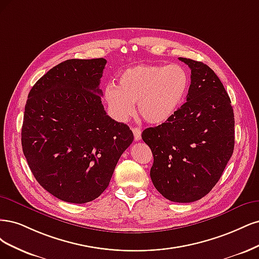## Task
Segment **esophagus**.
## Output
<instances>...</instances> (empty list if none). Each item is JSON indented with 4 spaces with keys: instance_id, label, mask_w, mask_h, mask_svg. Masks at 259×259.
Segmentation results:
<instances>
[{
    "instance_id": "esophagus-1",
    "label": "esophagus",
    "mask_w": 259,
    "mask_h": 259,
    "mask_svg": "<svg viewBox=\"0 0 259 259\" xmlns=\"http://www.w3.org/2000/svg\"><path fill=\"white\" fill-rule=\"evenodd\" d=\"M132 132H133V136H135V141H140L141 140V129L138 127L132 128Z\"/></svg>"
}]
</instances>
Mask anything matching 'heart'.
<instances>
[{
    "label": "heart",
    "mask_w": 259,
    "mask_h": 259,
    "mask_svg": "<svg viewBox=\"0 0 259 259\" xmlns=\"http://www.w3.org/2000/svg\"><path fill=\"white\" fill-rule=\"evenodd\" d=\"M189 87V75L180 64H139L124 70L118 86L107 85L104 99L113 117L126 121L138 111L146 122L160 124L180 110Z\"/></svg>",
    "instance_id": "heart-1"
}]
</instances>
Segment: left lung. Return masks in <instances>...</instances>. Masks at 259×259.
I'll use <instances>...</instances> for the list:
<instances>
[{
    "mask_svg": "<svg viewBox=\"0 0 259 259\" xmlns=\"http://www.w3.org/2000/svg\"><path fill=\"white\" fill-rule=\"evenodd\" d=\"M191 70L186 102L169 120L147 128L142 139L152 149L151 179L170 201L188 203L210 193L233 153L235 116L214 71L180 58Z\"/></svg>",
    "mask_w": 259,
    "mask_h": 259,
    "instance_id": "obj_1",
    "label": "left lung"
}]
</instances>
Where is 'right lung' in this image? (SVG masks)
<instances>
[{
  "instance_id": "obj_1",
  "label": "right lung",
  "mask_w": 259,
  "mask_h": 259,
  "mask_svg": "<svg viewBox=\"0 0 259 259\" xmlns=\"http://www.w3.org/2000/svg\"><path fill=\"white\" fill-rule=\"evenodd\" d=\"M106 60L70 59L41 76L24 107L21 144L38 184L65 202L107 188L133 133L106 115L99 88Z\"/></svg>"
}]
</instances>
